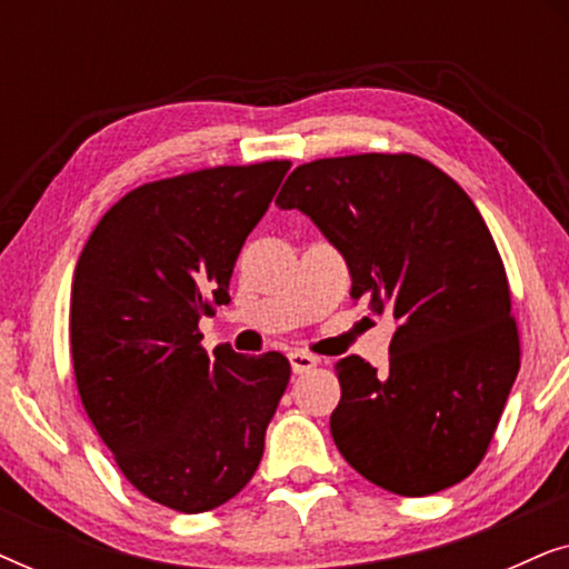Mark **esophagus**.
Segmentation results:
<instances>
[{
  "label": "esophagus",
  "instance_id": "esophagus-1",
  "mask_svg": "<svg viewBox=\"0 0 569 569\" xmlns=\"http://www.w3.org/2000/svg\"><path fill=\"white\" fill-rule=\"evenodd\" d=\"M290 365H292V372H308L313 370L318 365V357L310 355V352H302V349H295V352H290Z\"/></svg>",
  "mask_w": 569,
  "mask_h": 569
}]
</instances>
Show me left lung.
<instances>
[{
	"label": "left lung",
	"mask_w": 569,
	"mask_h": 569,
	"mask_svg": "<svg viewBox=\"0 0 569 569\" xmlns=\"http://www.w3.org/2000/svg\"><path fill=\"white\" fill-rule=\"evenodd\" d=\"M277 204L345 256L352 300L399 323L388 370L337 362L339 453L393 495L458 485L485 458L520 368L508 277L469 193L417 154L368 152L298 166Z\"/></svg>",
	"instance_id": "obj_1"
}]
</instances>
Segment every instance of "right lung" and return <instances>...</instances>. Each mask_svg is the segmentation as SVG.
Returning <instances> with one entry per match:
<instances>
[{
    "mask_svg": "<svg viewBox=\"0 0 569 569\" xmlns=\"http://www.w3.org/2000/svg\"><path fill=\"white\" fill-rule=\"evenodd\" d=\"M290 160L220 166L139 186L103 214L74 269L77 391L131 485L178 512L236 497L290 383L284 355L199 345L230 302L236 259Z\"/></svg>",
    "mask_w": 569,
    "mask_h": 569,
    "instance_id": "add662e5",
    "label": "right lung"
}]
</instances>
